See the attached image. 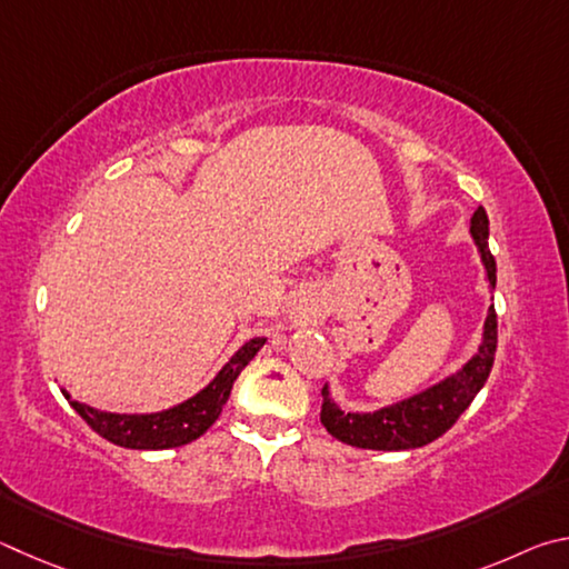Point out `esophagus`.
<instances>
[{
  "label": "esophagus",
  "instance_id": "1",
  "mask_svg": "<svg viewBox=\"0 0 569 569\" xmlns=\"http://www.w3.org/2000/svg\"><path fill=\"white\" fill-rule=\"evenodd\" d=\"M295 312L300 315V317H305V320H310V317L317 315V307L312 302H300V305H297Z\"/></svg>",
  "mask_w": 569,
  "mask_h": 569
}]
</instances>
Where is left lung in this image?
Masks as SVG:
<instances>
[{
	"mask_svg": "<svg viewBox=\"0 0 569 569\" xmlns=\"http://www.w3.org/2000/svg\"><path fill=\"white\" fill-rule=\"evenodd\" d=\"M470 237L477 247L482 262V274L490 295L497 284V264L490 254L487 239H490V222H487L485 209L480 207L470 219ZM497 350V315L495 305L487 310L482 325V340L477 345V352L462 367H457L452 375L442 377L435 385L402 397L392 405L377 407L370 412L342 410L332 397L330 382L322 390V412L320 420L327 432L345 445L362 447V450H382V452H400L425 447L442 437L457 422L475 395L482 390L487 377H490Z\"/></svg>",
	"mask_w": 569,
	"mask_h": 569,
	"instance_id": "8db88e82",
	"label": "left lung"
}]
</instances>
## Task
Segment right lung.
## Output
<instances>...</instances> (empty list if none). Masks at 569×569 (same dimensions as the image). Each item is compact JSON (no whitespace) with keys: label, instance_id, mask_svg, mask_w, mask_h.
<instances>
[{"label":"right lung","instance_id":"right-lung-1","mask_svg":"<svg viewBox=\"0 0 569 569\" xmlns=\"http://www.w3.org/2000/svg\"><path fill=\"white\" fill-rule=\"evenodd\" d=\"M267 337H252L239 350L229 357L209 385L194 392L187 400L177 402L167 410L157 412H109L99 407L72 400L62 387V395L72 405V410L92 427L104 440L114 442L127 450H169V447H182L202 437L222 412L224 402L229 400L232 385L239 372L254 360V355L262 350Z\"/></svg>","mask_w":569,"mask_h":569}]
</instances>
